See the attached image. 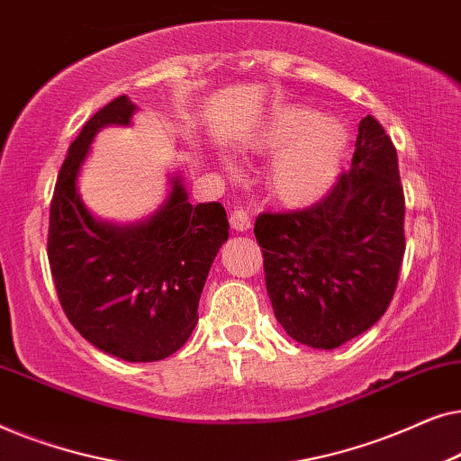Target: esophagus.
Returning a JSON list of instances; mask_svg holds the SVG:
<instances>
[{"mask_svg":"<svg viewBox=\"0 0 461 461\" xmlns=\"http://www.w3.org/2000/svg\"><path fill=\"white\" fill-rule=\"evenodd\" d=\"M230 226L237 232H248L251 229V218L245 210H235L230 213Z\"/></svg>","mask_w":461,"mask_h":461,"instance_id":"34e87169","label":"esophagus"}]
</instances>
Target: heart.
<instances>
[{"label": "heart", "instance_id": "heart-1", "mask_svg": "<svg viewBox=\"0 0 461 461\" xmlns=\"http://www.w3.org/2000/svg\"><path fill=\"white\" fill-rule=\"evenodd\" d=\"M251 149L275 155L268 188L285 205H308L336 185L348 131L336 117H319L308 106L275 111L251 138Z\"/></svg>", "mask_w": 461, "mask_h": 461}]
</instances>
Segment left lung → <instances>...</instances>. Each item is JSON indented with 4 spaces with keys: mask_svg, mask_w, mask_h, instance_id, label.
<instances>
[{
    "mask_svg": "<svg viewBox=\"0 0 461 461\" xmlns=\"http://www.w3.org/2000/svg\"><path fill=\"white\" fill-rule=\"evenodd\" d=\"M275 317L295 342L333 350L386 312L405 256V197L396 149L374 117L358 123L348 172L302 212L260 213Z\"/></svg>",
    "mask_w": 461,
    "mask_h": 461,
    "instance_id": "obj_1",
    "label": "left lung"
}]
</instances>
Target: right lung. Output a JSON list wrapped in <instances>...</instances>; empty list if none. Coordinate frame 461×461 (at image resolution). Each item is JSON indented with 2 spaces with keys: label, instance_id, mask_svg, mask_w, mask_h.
I'll return each instance as SVG.
<instances>
[{
  "label": "right lung",
  "instance_id": "1",
  "mask_svg": "<svg viewBox=\"0 0 461 461\" xmlns=\"http://www.w3.org/2000/svg\"><path fill=\"white\" fill-rule=\"evenodd\" d=\"M138 106L119 96L75 138L50 205L48 260L75 330L98 350L130 363L161 361L191 338L199 298L218 249L229 239L224 207L193 205L182 176L153 216L131 224L98 220L77 178L90 144L106 125H130Z\"/></svg>",
  "mask_w": 461,
  "mask_h": 461
}]
</instances>
